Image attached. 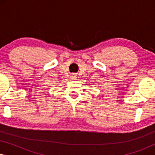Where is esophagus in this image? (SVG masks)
Returning <instances> with one entry per match:
<instances>
[{
	"instance_id": "esophagus-1",
	"label": "esophagus",
	"mask_w": 155,
	"mask_h": 155,
	"mask_svg": "<svg viewBox=\"0 0 155 155\" xmlns=\"http://www.w3.org/2000/svg\"><path fill=\"white\" fill-rule=\"evenodd\" d=\"M71 78L72 80H77V75H76L75 74H72Z\"/></svg>"
}]
</instances>
